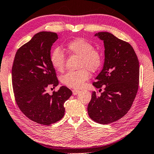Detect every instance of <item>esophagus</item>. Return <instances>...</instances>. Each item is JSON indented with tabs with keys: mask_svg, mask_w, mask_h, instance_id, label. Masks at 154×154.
I'll use <instances>...</instances> for the list:
<instances>
[{
	"mask_svg": "<svg viewBox=\"0 0 154 154\" xmlns=\"http://www.w3.org/2000/svg\"><path fill=\"white\" fill-rule=\"evenodd\" d=\"M72 92L73 95H77L79 92V91L77 90V89H73V90H72Z\"/></svg>",
	"mask_w": 154,
	"mask_h": 154,
	"instance_id": "obj_1",
	"label": "esophagus"
}]
</instances>
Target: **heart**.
<instances>
[{"label": "heart", "mask_w": 154, "mask_h": 154, "mask_svg": "<svg viewBox=\"0 0 154 154\" xmlns=\"http://www.w3.org/2000/svg\"><path fill=\"white\" fill-rule=\"evenodd\" d=\"M65 48L70 54L79 56V68L81 69L76 71H69L63 75L61 77V82L70 88H81L90 77L87 69L94 72L101 66V55L98 52L94 51L93 45L81 38L71 41L67 44ZM51 62L55 69L60 72H62L65 69V56L60 49H55L52 52Z\"/></svg>", "instance_id": "b5f03b06"}]
</instances>
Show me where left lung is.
I'll list each match as a JSON object with an SVG mask.
<instances>
[{
	"label": "left lung",
	"mask_w": 154,
	"mask_h": 154,
	"mask_svg": "<svg viewBox=\"0 0 154 154\" xmlns=\"http://www.w3.org/2000/svg\"><path fill=\"white\" fill-rule=\"evenodd\" d=\"M103 41L104 63L93 85L104 91L92 92L88 113L95 122L109 124L123 117L130 109L139 83V62L132 46L108 32L94 35Z\"/></svg>",
	"instance_id": "left-lung-1"
}]
</instances>
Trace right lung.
Listing matches in <instances>:
<instances>
[{"label": "right lung", "mask_w": 154, "mask_h": 154, "mask_svg": "<svg viewBox=\"0 0 154 154\" xmlns=\"http://www.w3.org/2000/svg\"><path fill=\"white\" fill-rule=\"evenodd\" d=\"M58 35L49 31L35 34L17 50L14 58L12 81L19 108L34 122L50 125L60 121L65 113L64 103L72 95L65 86L52 95L46 92L59 82L51 62V47Z\"/></svg>", "instance_id": "obj_1"}]
</instances>
